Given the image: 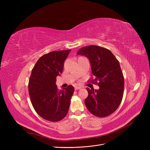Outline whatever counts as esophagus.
<instances>
[{
	"label": "esophagus",
	"mask_w": 150,
	"mask_h": 150,
	"mask_svg": "<svg viewBox=\"0 0 150 150\" xmlns=\"http://www.w3.org/2000/svg\"><path fill=\"white\" fill-rule=\"evenodd\" d=\"M81 89V88L80 87V86H76V87L75 88V90H79Z\"/></svg>",
	"instance_id": "esophagus-1"
}]
</instances>
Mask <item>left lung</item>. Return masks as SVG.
<instances>
[{
    "label": "left lung",
    "instance_id": "obj_1",
    "mask_svg": "<svg viewBox=\"0 0 150 150\" xmlns=\"http://www.w3.org/2000/svg\"><path fill=\"white\" fill-rule=\"evenodd\" d=\"M77 54L88 58L92 74L96 76L89 81L100 88L95 91L86 88L88 92L84 101L86 108L98 117L112 114L120 106L123 96L124 77L119 61L109 50L97 45L83 47Z\"/></svg>",
    "mask_w": 150,
    "mask_h": 150
}]
</instances>
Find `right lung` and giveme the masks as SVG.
<instances>
[{"label": "right lung", "mask_w": 150, "mask_h": 150, "mask_svg": "<svg viewBox=\"0 0 150 150\" xmlns=\"http://www.w3.org/2000/svg\"><path fill=\"white\" fill-rule=\"evenodd\" d=\"M71 49L45 54L33 67L28 81L31 103L42 119L56 122L66 116L74 92L72 86L58 90L57 76L62 72L64 63Z\"/></svg>", "instance_id": "1"}]
</instances>
